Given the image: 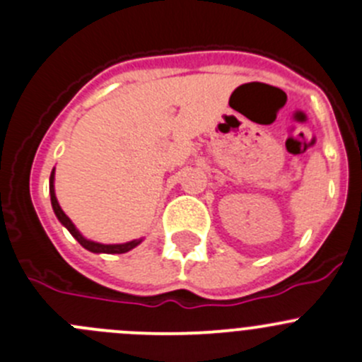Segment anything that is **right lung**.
<instances>
[{
	"instance_id": "1",
	"label": "right lung",
	"mask_w": 362,
	"mask_h": 362,
	"mask_svg": "<svg viewBox=\"0 0 362 362\" xmlns=\"http://www.w3.org/2000/svg\"><path fill=\"white\" fill-rule=\"evenodd\" d=\"M53 181H54V168L53 172H51V177H49V194H51V206H53V211L54 215L58 216V220H60L62 223H64L65 227L69 229V233H71L72 236H74L76 240H78V243H80L81 247H85L87 250H90V252H105V254H124L127 252V250H132L133 247L139 245L142 240H133V242H127V243H122V245H103V243H95V242H90V240H85L83 236L80 235V230L76 229L74 223L71 222V218H69L67 215H65L64 211H62L60 204H58L57 201V195H54V187H53Z\"/></svg>"
}]
</instances>
